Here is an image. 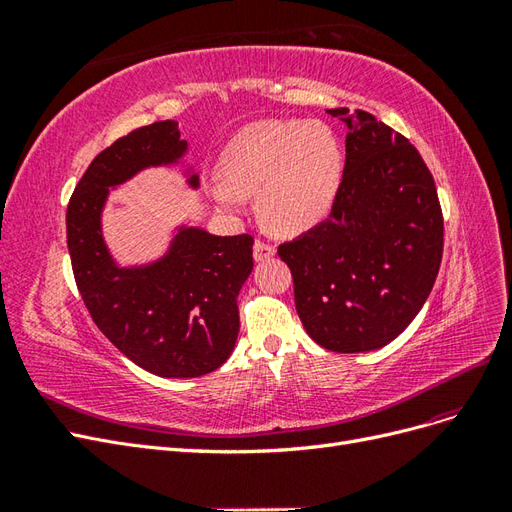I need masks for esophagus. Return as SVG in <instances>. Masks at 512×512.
<instances>
[{"label":"esophagus","instance_id":"1","mask_svg":"<svg viewBox=\"0 0 512 512\" xmlns=\"http://www.w3.org/2000/svg\"><path fill=\"white\" fill-rule=\"evenodd\" d=\"M273 256H275V247L273 245H267V243H262V241L254 243V258H256V262L269 260Z\"/></svg>","mask_w":512,"mask_h":512}]
</instances>
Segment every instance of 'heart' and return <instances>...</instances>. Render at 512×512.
<instances>
[{"label":"heart","mask_w":512,"mask_h":512,"mask_svg":"<svg viewBox=\"0 0 512 512\" xmlns=\"http://www.w3.org/2000/svg\"><path fill=\"white\" fill-rule=\"evenodd\" d=\"M342 147L318 121L262 119L247 123L220 158L222 181L209 194L224 209L258 194L262 222L277 235H299L329 213L339 179Z\"/></svg>","instance_id":"obj_1"}]
</instances>
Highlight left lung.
I'll use <instances>...</instances> for the list:
<instances>
[{"label":"left lung","mask_w":512,"mask_h":512,"mask_svg":"<svg viewBox=\"0 0 512 512\" xmlns=\"http://www.w3.org/2000/svg\"><path fill=\"white\" fill-rule=\"evenodd\" d=\"M346 123V166L329 220L280 245L303 329L333 352L378 350L421 312L442 260L436 183L408 138L365 111Z\"/></svg>","instance_id":"1"}]
</instances>
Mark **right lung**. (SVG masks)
I'll return each mask as SVG.
<instances>
[{
    "label": "right lung",
    "instance_id": "right-lung-1",
    "mask_svg": "<svg viewBox=\"0 0 512 512\" xmlns=\"http://www.w3.org/2000/svg\"><path fill=\"white\" fill-rule=\"evenodd\" d=\"M188 141L166 119L121 136L89 164L66 213L76 286L98 329L151 374L198 378L218 369L239 335V290L254 269L250 235L220 237L177 224L166 250L123 265L104 237V209L147 168H179L190 190L200 179Z\"/></svg>",
    "mask_w": 512,
    "mask_h": 512
}]
</instances>
